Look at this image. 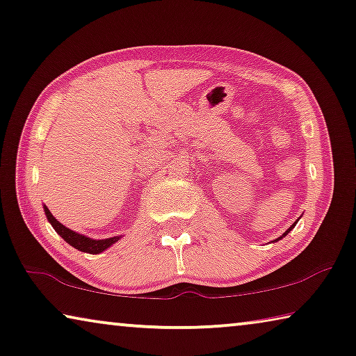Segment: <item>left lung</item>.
<instances>
[{
    "mask_svg": "<svg viewBox=\"0 0 356 356\" xmlns=\"http://www.w3.org/2000/svg\"><path fill=\"white\" fill-rule=\"evenodd\" d=\"M296 224H297V222H296ZM296 224H294L293 227H289V229H288V230H286V233H284V235H283V236H286V235H288V233H289L291 230H293V229H294V227H296Z\"/></svg>",
    "mask_w": 356,
    "mask_h": 356,
    "instance_id": "obj_1",
    "label": "left lung"
}]
</instances>
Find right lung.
<instances>
[{
  "instance_id": "add662e5",
  "label": "right lung",
  "mask_w": 356,
  "mask_h": 356,
  "mask_svg": "<svg viewBox=\"0 0 356 356\" xmlns=\"http://www.w3.org/2000/svg\"><path fill=\"white\" fill-rule=\"evenodd\" d=\"M44 212L47 216V220L51 222V225L54 227V230L59 233V235L65 240L68 245L73 246L78 251H83V252H89V254H97V252H102L104 249H107L108 246L113 245L120 240V236H113V238H107V240H91V238L84 236V235H79L76 232H72L70 229H67V227H63L59 220L56 219L54 216L51 214V211L46 208L44 206Z\"/></svg>"
}]
</instances>
